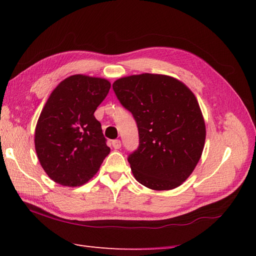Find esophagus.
I'll list each match as a JSON object with an SVG mask.
<instances>
[{"label": "esophagus", "mask_w": 256, "mask_h": 256, "mask_svg": "<svg viewBox=\"0 0 256 256\" xmlns=\"http://www.w3.org/2000/svg\"><path fill=\"white\" fill-rule=\"evenodd\" d=\"M112 147H114V149H119V148L122 147V142H120V140H118V139L112 140Z\"/></svg>", "instance_id": "obj_1"}]
</instances>
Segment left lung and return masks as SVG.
<instances>
[{
    "mask_svg": "<svg viewBox=\"0 0 256 256\" xmlns=\"http://www.w3.org/2000/svg\"><path fill=\"white\" fill-rule=\"evenodd\" d=\"M112 90L137 122L139 147L128 157L136 180L157 191L181 186L199 162L206 142L194 94L176 78L148 72L119 78Z\"/></svg>",
    "mask_w": 256,
    "mask_h": 256,
    "instance_id": "1",
    "label": "left lung"
}]
</instances>
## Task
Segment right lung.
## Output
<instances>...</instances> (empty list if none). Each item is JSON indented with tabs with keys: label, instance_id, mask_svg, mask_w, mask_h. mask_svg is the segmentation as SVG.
Masks as SVG:
<instances>
[{
	"label": "right lung",
	"instance_id": "1",
	"mask_svg": "<svg viewBox=\"0 0 256 256\" xmlns=\"http://www.w3.org/2000/svg\"><path fill=\"white\" fill-rule=\"evenodd\" d=\"M105 78L72 75L52 92L35 128V150L54 182L80 186L95 176L110 148L94 112L106 98Z\"/></svg>",
	"mask_w": 256,
	"mask_h": 256
}]
</instances>
